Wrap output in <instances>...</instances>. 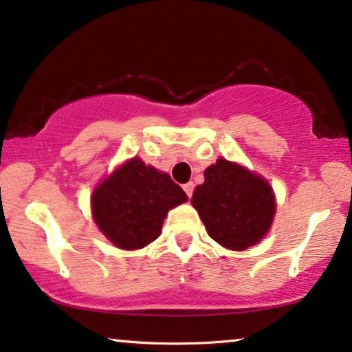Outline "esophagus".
Instances as JSON below:
<instances>
[{
	"label": "esophagus",
	"mask_w": 352,
	"mask_h": 352,
	"mask_svg": "<svg viewBox=\"0 0 352 352\" xmlns=\"http://www.w3.org/2000/svg\"><path fill=\"white\" fill-rule=\"evenodd\" d=\"M184 190H185L186 196H188V198H191V196H193V190H195V184H193V182H188V184H185V185H184Z\"/></svg>",
	"instance_id": "1"
}]
</instances>
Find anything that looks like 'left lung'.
<instances>
[{"label":"left lung","mask_w":352,"mask_h":352,"mask_svg":"<svg viewBox=\"0 0 352 352\" xmlns=\"http://www.w3.org/2000/svg\"><path fill=\"white\" fill-rule=\"evenodd\" d=\"M191 204L209 236L232 251L257 245L277 209L269 182L227 159L206 168L204 184L196 186Z\"/></svg>","instance_id":"obj_1"}]
</instances>
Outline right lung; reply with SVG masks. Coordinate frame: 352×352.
I'll return each mask as SVG.
<instances>
[{
  "instance_id": "right-lung-1",
  "label": "right lung",
  "mask_w": 352,
  "mask_h": 352,
  "mask_svg": "<svg viewBox=\"0 0 352 352\" xmlns=\"http://www.w3.org/2000/svg\"><path fill=\"white\" fill-rule=\"evenodd\" d=\"M188 199L166 172L133 157L116 168L91 195L93 219L120 250H140L161 235L168 210Z\"/></svg>"
}]
</instances>
